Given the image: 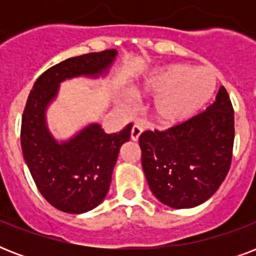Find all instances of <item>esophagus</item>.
I'll list each match as a JSON object with an SVG mask.
<instances>
[{
  "label": "esophagus",
  "mask_w": 256,
  "mask_h": 256,
  "mask_svg": "<svg viewBox=\"0 0 256 256\" xmlns=\"http://www.w3.org/2000/svg\"><path fill=\"white\" fill-rule=\"evenodd\" d=\"M142 132H144V128H142L140 124H134L132 128V140H140V134H142Z\"/></svg>",
  "instance_id": "34e87169"
}]
</instances>
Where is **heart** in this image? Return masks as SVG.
Returning <instances> with one entry per match:
<instances>
[{"label": "heart", "mask_w": 256, "mask_h": 256, "mask_svg": "<svg viewBox=\"0 0 256 256\" xmlns=\"http://www.w3.org/2000/svg\"><path fill=\"white\" fill-rule=\"evenodd\" d=\"M216 77L208 69L175 64L144 80L138 96H158L156 116L164 124H176L196 116L214 96Z\"/></svg>", "instance_id": "1"}]
</instances>
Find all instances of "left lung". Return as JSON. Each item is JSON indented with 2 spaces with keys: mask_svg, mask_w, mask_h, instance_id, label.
<instances>
[{
  "mask_svg": "<svg viewBox=\"0 0 256 256\" xmlns=\"http://www.w3.org/2000/svg\"><path fill=\"white\" fill-rule=\"evenodd\" d=\"M234 136V108L223 86L204 112L164 132H142V168L152 194L172 208L206 202L230 170Z\"/></svg>",
  "mask_w": 256,
  "mask_h": 256,
  "instance_id": "obj_1",
  "label": "left lung"
}]
</instances>
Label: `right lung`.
Here are the masks:
<instances>
[{"mask_svg": "<svg viewBox=\"0 0 256 256\" xmlns=\"http://www.w3.org/2000/svg\"><path fill=\"white\" fill-rule=\"evenodd\" d=\"M116 56V49L104 50L52 66L34 82L26 100L21 124L24 158L42 196L64 212L82 214L104 200L120 148L130 140L132 124L106 134L100 124H92L68 142L58 144L46 126L45 110L62 81L78 76L96 77Z\"/></svg>", "mask_w": 256, "mask_h": 256, "instance_id": "right-lung-1", "label": "right lung"}]
</instances>
